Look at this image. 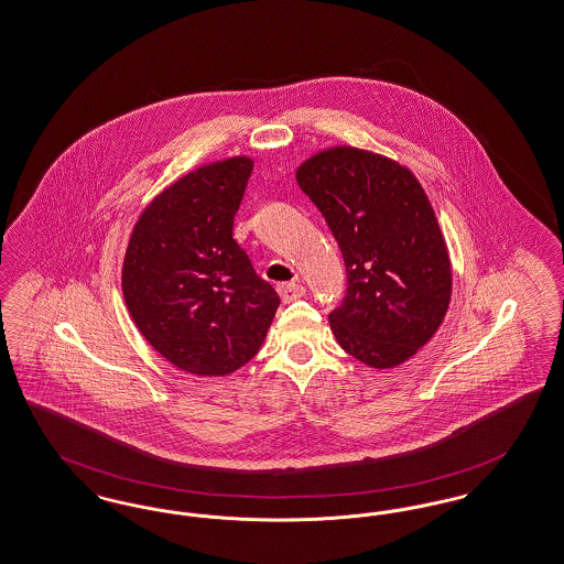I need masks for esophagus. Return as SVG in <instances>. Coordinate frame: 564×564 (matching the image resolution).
<instances>
[{"label":"esophagus","mask_w":564,"mask_h":564,"mask_svg":"<svg viewBox=\"0 0 564 564\" xmlns=\"http://www.w3.org/2000/svg\"><path fill=\"white\" fill-rule=\"evenodd\" d=\"M276 292L283 297V302H293V300L302 297V295L306 293V290H304L302 283L290 281V283H279V285H276Z\"/></svg>","instance_id":"esophagus-1"}]
</instances>
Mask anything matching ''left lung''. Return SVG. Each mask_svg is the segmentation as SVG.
Returning a JSON list of instances; mask_svg holds the SVG:
<instances>
[{"mask_svg":"<svg viewBox=\"0 0 564 564\" xmlns=\"http://www.w3.org/2000/svg\"><path fill=\"white\" fill-rule=\"evenodd\" d=\"M295 178L346 264V293L329 313L339 346L376 369L411 359L451 300L449 251L422 184L397 161L352 147L308 159Z\"/></svg>","mask_w":564,"mask_h":564,"instance_id":"obj_1","label":"left lung"}]
</instances>
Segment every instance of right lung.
Wrapping results in <instances>:
<instances>
[{
  "label": "right lung",
  "mask_w": 564,
  "mask_h": 564,
  "mask_svg": "<svg viewBox=\"0 0 564 564\" xmlns=\"http://www.w3.org/2000/svg\"><path fill=\"white\" fill-rule=\"evenodd\" d=\"M253 161L203 165L142 212L123 260V297L140 334L182 371L226 376L256 357L279 293L232 239Z\"/></svg>",
  "instance_id": "right-lung-1"
}]
</instances>
